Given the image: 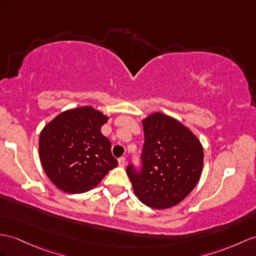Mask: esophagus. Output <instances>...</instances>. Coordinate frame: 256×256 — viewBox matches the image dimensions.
I'll return each mask as SVG.
<instances>
[{
	"mask_svg": "<svg viewBox=\"0 0 256 256\" xmlns=\"http://www.w3.org/2000/svg\"><path fill=\"white\" fill-rule=\"evenodd\" d=\"M118 165H120V167H124V165H126V158H118Z\"/></svg>",
	"mask_w": 256,
	"mask_h": 256,
	"instance_id": "34e87169",
	"label": "esophagus"
}]
</instances>
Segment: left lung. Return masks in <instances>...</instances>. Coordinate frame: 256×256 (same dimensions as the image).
I'll return each mask as SVG.
<instances>
[{
	"instance_id": "left-lung-1",
	"label": "left lung",
	"mask_w": 256,
	"mask_h": 256,
	"mask_svg": "<svg viewBox=\"0 0 256 256\" xmlns=\"http://www.w3.org/2000/svg\"><path fill=\"white\" fill-rule=\"evenodd\" d=\"M142 170L127 167L136 196L148 208L175 206L200 180L204 152L198 136L176 118L153 113L142 120Z\"/></svg>"
}]
</instances>
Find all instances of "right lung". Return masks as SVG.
<instances>
[{"label":"right lung","mask_w":256,"mask_h":256,"mask_svg":"<svg viewBox=\"0 0 256 256\" xmlns=\"http://www.w3.org/2000/svg\"><path fill=\"white\" fill-rule=\"evenodd\" d=\"M108 116L92 106L62 112L41 130L39 158L43 170L70 194L90 191L117 166L110 142L101 128Z\"/></svg>","instance_id":"obj_1"}]
</instances>
